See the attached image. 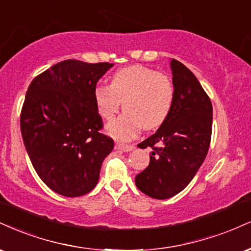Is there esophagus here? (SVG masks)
Returning a JSON list of instances; mask_svg holds the SVG:
<instances>
[{
	"label": "esophagus",
	"instance_id": "obj_1",
	"mask_svg": "<svg viewBox=\"0 0 251 251\" xmlns=\"http://www.w3.org/2000/svg\"><path fill=\"white\" fill-rule=\"evenodd\" d=\"M116 150L123 151V152H131V151L134 150V146H133V145H125V144L117 143L116 144Z\"/></svg>",
	"mask_w": 251,
	"mask_h": 251
}]
</instances>
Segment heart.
Returning <instances> with one entry per match:
<instances>
[{
    "instance_id": "obj_1",
    "label": "heart",
    "mask_w": 251,
    "mask_h": 251,
    "mask_svg": "<svg viewBox=\"0 0 251 251\" xmlns=\"http://www.w3.org/2000/svg\"><path fill=\"white\" fill-rule=\"evenodd\" d=\"M97 112L111 120L123 101L122 116L106 126L107 134L118 140H131L141 127L154 129L166 122L174 101L170 77L144 65H131L114 72L110 85L93 90Z\"/></svg>"
}]
</instances>
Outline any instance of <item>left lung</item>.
Wrapping results in <instances>:
<instances>
[{
    "label": "left lung",
    "instance_id": "1",
    "mask_svg": "<svg viewBox=\"0 0 251 251\" xmlns=\"http://www.w3.org/2000/svg\"><path fill=\"white\" fill-rule=\"evenodd\" d=\"M174 101L166 122L138 145L152 147L150 165L135 176L144 194L158 200L176 195L206 159L212 137L213 106L200 81L187 66L171 59Z\"/></svg>",
    "mask_w": 251,
    "mask_h": 251
}]
</instances>
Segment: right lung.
<instances>
[{
  "instance_id": "obj_1",
  "label": "right lung",
  "mask_w": 251,
  "mask_h": 251,
  "mask_svg": "<svg viewBox=\"0 0 251 251\" xmlns=\"http://www.w3.org/2000/svg\"><path fill=\"white\" fill-rule=\"evenodd\" d=\"M110 63L66 59L31 81L21 113L24 146L41 180L57 194L85 195L114 143L101 134L93 90Z\"/></svg>"
}]
</instances>
